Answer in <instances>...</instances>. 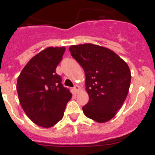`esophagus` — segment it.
I'll use <instances>...</instances> for the list:
<instances>
[{
	"label": "esophagus",
	"instance_id": "1",
	"mask_svg": "<svg viewBox=\"0 0 155 155\" xmlns=\"http://www.w3.org/2000/svg\"><path fill=\"white\" fill-rule=\"evenodd\" d=\"M73 90H74V92L76 93V94H77V93L79 91V90H80V88H79V86H75L73 88Z\"/></svg>",
	"mask_w": 155,
	"mask_h": 155
}]
</instances>
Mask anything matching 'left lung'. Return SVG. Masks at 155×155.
I'll list each match as a JSON object with an SVG mask.
<instances>
[{"instance_id":"1","label":"left lung","mask_w":155,"mask_h":155,"mask_svg":"<svg viewBox=\"0 0 155 155\" xmlns=\"http://www.w3.org/2000/svg\"><path fill=\"white\" fill-rule=\"evenodd\" d=\"M71 55L83 67L89 101L84 115L100 123L111 120L127 97L131 72L127 63L117 54L93 44L72 45Z\"/></svg>"}]
</instances>
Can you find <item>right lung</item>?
I'll use <instances>...</instances> for the list:
<instances>
[{
	"mask_svg": "<svg viewBox=\"0 0 155 155\" xmlns=\"http://www.w3.org/2000/svg\"><path fill=\"white\" fill-rule=\"evenodd\" d=\"M64 51V47L45 48L29 60L18 77L16 88L21 107L41 127H52L61 120L72 96L55 71Z\"/></svg>",
	"mask_w": 155,
	"mask_h": 155,
	"instance_id": "right-lung-1",
	"label": "right lung"
}]
</instances>
